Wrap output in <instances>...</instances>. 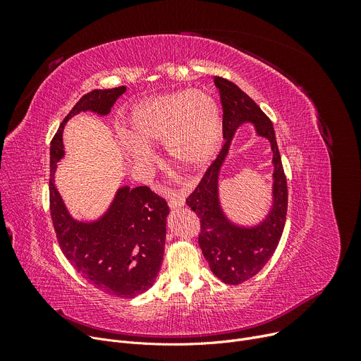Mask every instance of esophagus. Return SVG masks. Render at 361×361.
I'll list each match as a JSON object with an SVG mask.
<instances>
[{"instance_id": "1", "label": "esophagus", "mask_w": 361, "mask_h": 361, "mask_svg": "<svg viewBox=\"0 0 361 361\" xmlns=\"http://www.w3.org/2000/svg\"><path fill=\"white\" fill-rule=\"evenodd\" d=\"M184 203H185V200H184V197L181 195H174L168 202L171 209H178V207L184 206Z\"/></svg>"}]
</instances>
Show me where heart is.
Returning <instances> with one entry per match:
<instances>
[{
	"label": "heart",
	"instance_id": "obj_1",
	"mask_svg": "<svg viewBox=\"0 0 361 361\" xmlns=\"http://www.w3.org/2000/svg\"><path fill=\"white\" fill-rule=\"evenodd\" d=\"M165 143L178 166L200 171L209 165L222 145V123L216 99L206 89L180 90L142 101L131 111L126 154L137 169L152 165L154 145Z\"/></svg>",
	"mask_w": 361,
	"mask_h": 361
}]
</instances>
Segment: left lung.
Here are the masks:
<instances>
[{"mask_svg":"<svg viewBox=\"0 0 361 361\" xmlns=\"http://www.w3.org/2000/svg\"><path fill=\"white\" fill-rule=\"evenodd\" d=\"M222 102V131L225 143L207 168L196 190L185 200L200 218L199 245L215 276L230 286L253 278L272 257L287 219L288 190L283 174L275 130L257 104L233 82L215 78ZM252 123L258 137L267 138L273 150V192L270 211L259 223L244 226L224 212L219 195V177L229 154L236 130Z\"/></svg>","mask_w":361,"mask_h":361,"instance_id":"left-lung-1","label":"left lung"}]
</instances>
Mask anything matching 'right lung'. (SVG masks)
I'll use <instances>...</instances> for the list:
<instances>
[{"label": "right lung", "mask_w": 361, "mask_h": 361, "mask_svg": "<svg viewBox=\"0 0 361 361\" xmlns=\"http://www.w3.org/2000/svg\"><path fill=\"white\" fill-rule=\"evenodd\" d=\"M126 86L92 90L80 98L61 123L49 147V202L54 230L68 262L89 283L109 295L133 298L147 291L164 259L166 202L146 185H120L106 209L93 219L74 218L59 188L55 171L64 155L63 131L80 112L109 116Z\"/></svg>", "instance_id": "right-lung-1"}]
</instances>
